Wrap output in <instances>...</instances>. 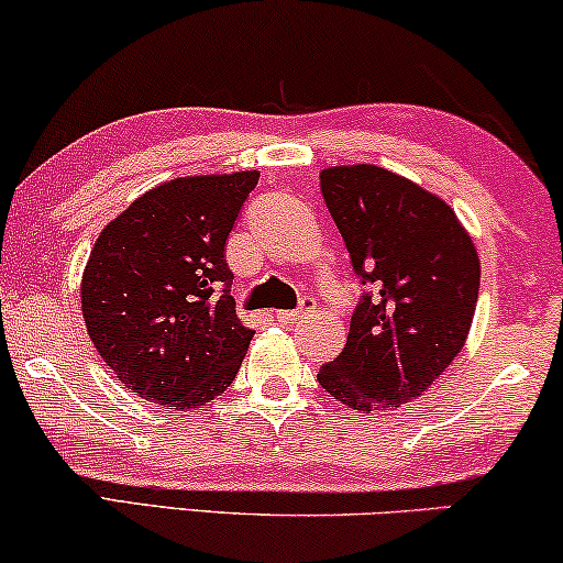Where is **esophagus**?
Returning <instances> with one entry per match:
<instances>
[{"label":"esophagus","mask_w":563,"mask_h":563,"mask_svg":"<svg viewBox=\"0 0 563 563\" xmlns=\"http://www.w3.org/2000/svg\"><path fill=\"white\" fill-rule=\"evenodd\" d=\"M314 309V301H311V298H303L301 301V306H298V309H288V311H277V322H283V324H294V322H298V319H303L306 314H309V311Z\"/></svg>","instance_id":"esophagus-1"}]
</instances>
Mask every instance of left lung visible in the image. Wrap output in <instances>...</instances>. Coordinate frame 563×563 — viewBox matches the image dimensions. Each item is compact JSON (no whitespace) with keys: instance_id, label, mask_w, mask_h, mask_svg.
<instances>
[{"instance_id":"obj_1","label":"left lung","mask_w":563,"mask_h":563,"mask_svg":"<svg viewBox=\"0 0 563 563\" xmlns=\"http://www.w3.org/2000/svg\"><path fill=\"white\" fill-rule=\"evenodd\" d=\"M319 187L368 290L343 353L317 379L353 410L400 408L465 345L478 303V252L444 199L393 170L332 166Z\"/></svg>"}]
</instances>
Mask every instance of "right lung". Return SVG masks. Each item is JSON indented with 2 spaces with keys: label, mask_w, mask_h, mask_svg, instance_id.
I'll return each mask as SVG.
<instances>
[{
  "label": "right lung",
  "mask_w": 563,
  "mask_h": 563,
  "mask_svg": "<svg viewBox=\"0 0 563 563\" xmlns=\"http://www.w3.org/2000/svg\"><path fill=\"white\" fill-rule=\"evenodd\" d=\"M257 170L145 191L101 231L82 275L88 334L142 400L197 408L229 389L254 330L236 317L229 241Z\"/></svg>",
  "instance_id": "right-lung-1"
}]
</instances>
